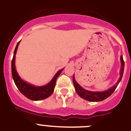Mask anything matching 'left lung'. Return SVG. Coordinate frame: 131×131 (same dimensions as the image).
I'll list each match as a JSON object with an SVG mask.
<instances>
[{
  "instance_id": "obj_1",
  "label": "left lung",
  "mask_w": 131,
  "mask_h": 131,
  "mask_svg": "<svg viewBox=\"0 0 131 131\" xmlns=\"http://www.w3.org/2000/svg\"><path fill=\"white\" fill-rule=\"evenodd\" d=\"M120 60H121V69H120V77L119 79L117 81L116 84L115 85H113V86L110 88V89H107L106 91H102V92H92V91H87L85 89H83L82 86H81L77 81H75V79L74 77V75L73 76V81L74 86H75V89L76 92L78 94V95L81 98H83L84 100H88L90 102H100L102 101V100H105L107 98H108L110 96H111L112 93L115 91V89L117 88L119 83L121 81V79H122L123 75V71H124V67H125V63L123 61V56H121L120 58Z\"/></svg>"
}]
</instances>
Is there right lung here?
Returning a JSON list of instances; mask_svg holds the SVG:
<instances>
[{
  "mask_svg": "<svg viewBox=\"0 0 131 131\" xmlns=\"http://www.w3.org/2000/svg\"><path fill=\"white\" fill-rule=\"evenodd\" d=\"M19 42H18L16 45V48H15L14 52L13 58L12 60V75L14 81L16 86L18 87L19 91H20V92L23 95H24L26 98H29L31 100L37 101V100H41L48 98L54 92L56 79L60 75V74L62 73L63 68L59 70L55 74V75L54 76L52 79L48 84L44 85V86H35V85H33L30 83L24 81L18 75L16 69V66H15L16 54L17 50H18Z\"/></svg>",
  "mask_w": 131,
  "mask_h": 131,
  "instance_id": "right-lung-1",
  "label": "right lung"
}]
</instances>
